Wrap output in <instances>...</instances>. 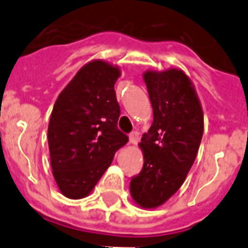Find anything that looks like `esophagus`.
I'll list each match as a JSON object with an SVG mask.
<instances>
[{
	"mask_svg": "<svg viewBox=\"0 0 248 248\" xmlns=\"http://www.w3.org/2000/svg\"><path fill=\"white\" fill-rule=\"evenodd\" d=\"M138 140H140L138 132H132V133H129V143H131V144H137Z\"/></svg>",
	"mask_w": 248,
	"mask_h": 248,
	"instance_id": "34e87169",
	"label": "esophagus"
}]
</instances>
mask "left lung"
<instances>
[{
	"label": "left lung",
	"instance_id": "8db88e82",
	"mask_svg": "<svg viewBox=\"0 0 248 248\" xmlns=\"http://www.w3.org/2000/svg\"><path fill=\"white\" fill-rule=\"evenodd\" d=\"M154 120L140 149L143 169L129 185L142 208H156L177 192L186 180L203 136V111L191 79L181 69L147 71L143 75Z\"/></svg>",
	"mask_w": 248,
	"mask_h": 248
}]
</instances>
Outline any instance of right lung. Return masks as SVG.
Masks as SVG:
<instances>
[{"label": "right lung", "mask_w": 248, "mask_h": 248, "mask_svg": "<svg viewBox=\"0 0 248 248\" xmlns=\"http://www.w3.org/2000/svg\"><path fill=\"white\" fill-rule=\"evenodd\" d=\"M117 66L101 60L84 64L61 92L47 128L51 168L57 186L71 200L87 197L115 153L128 142L117 128Z\"/></svg>", "instance_id": "1"}]
</instances>
